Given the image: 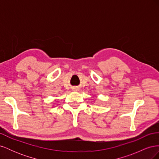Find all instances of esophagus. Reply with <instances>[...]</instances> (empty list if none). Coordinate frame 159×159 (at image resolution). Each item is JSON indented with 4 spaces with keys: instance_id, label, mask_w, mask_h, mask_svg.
I'll return each mask as SVG.
<instances>
[{
    "instance_id": "obj_1",
    "label": "esophagus",
    "mask_w": 159,
    "mask_h": 159,
    "mask_svg": "<svg viewBox=\"0 0 159 159\" xmlns=\"http://www.w3.org/2000/svg\"><path fill=\"white\" fill-rule=\"evenodd\" d=\"M74 91H78V89H76V88H74Z\"/></svg>"
}]
</instances>
